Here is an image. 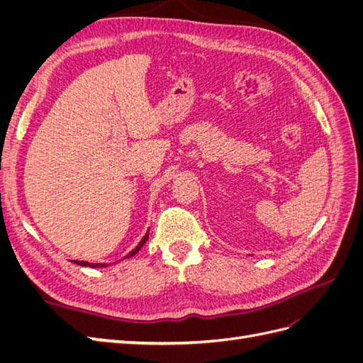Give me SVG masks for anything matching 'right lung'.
<instances>
[{
	"instance_id": "add662e5",
	"label": "right lung",
	"mask_w": 363,
	"mask_h": 363,
	"mask_svg": "<svg viewBox=\"0 0 363 363\" xmlns=\"http://www.w3.org/2000/svg\"><path fill=\"white\" fill-rule=\"evenodd\" d=\"M148 240V232H147V235L142 238V240L138 244V247L135 248V250H131L128 255L124 257V259H128V257H131V256H135L136 252L145 245V242ZM74 263H77V265H82V267H91V268H103V267H106V263H89V262H83V260H72Z\"/></svg>"
}]
</instances>
